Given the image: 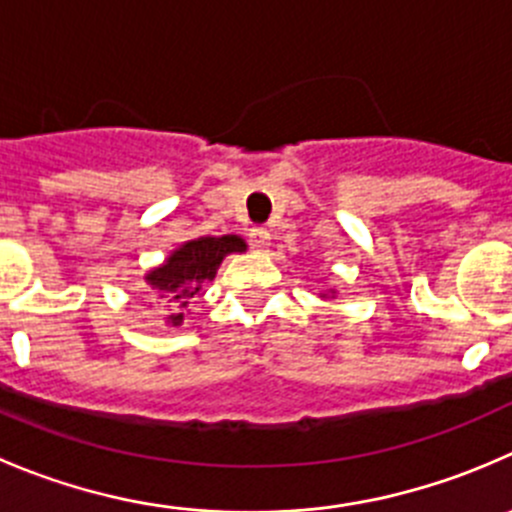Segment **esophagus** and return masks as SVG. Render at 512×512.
<instances>
[{
	"label": "esophagus",
	"instance_id": "34e87169",
	"mask_svg": "<svg viewBox=\"0 0 512 512\" xmlns=\"http://www.w3.org/2000/svg\"><path fill=\"white\" fill-rule=\"evenodd\" d=\"M247 237H250L252 250H265V247H270V240H272V235L267 227H252L250 235Z\"/></svg>",
	"mask_w": 512,
	"mask_h": 512
}]
</instances>
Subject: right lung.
Returning <instances> with one entry per match:
<instances>
[{"label": "right lung", "instance_id": "right-lung-1", "mask_svg": "<svg viewBox=\"0 0 512 512\" xmlns=\"http://www.w3.org/2000/svg\"><path fill=\"white\" fill-rule=\"evenodd\" d=\"M245 242L237 235L225 237H200V240L185 242L180 250L172 252L167 262L147 275V282L155 287L157 300L170 307L172 325H180L185 317L187 305L202 290V282L217 275V267L230 252H242Z\"/></svg>", "mask_w": 512, "mask_h": 512}]
</instances>
